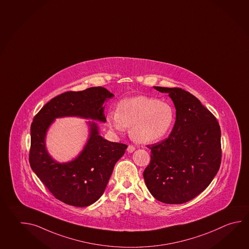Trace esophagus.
<instances>
[{"label": "esophagus", "instance_id": "34e87169", "mask_svg": "<svg viewBox=\"0 0 249 249\" xmlns=\"http://www.w3.org/2000/svg\"><path fill=\"white\" fill-rule=\"evenodd\" d=\"M135 150H136V148H135V146H133V145H128V146H127V152H129V153H132Z\"/></svg>", "mask_w": 249, "mask_h": 249}]
</instances>
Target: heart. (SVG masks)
<instances>
[{
  "label": "heart",
  "instance_id": "heart-1",
  "mask_svg": "<svg viewBox=\"0 0 249 249\" xmlns=\"http://www.w3.org/2000/svg\"><path fill=\"white\" fill-rule=\"evenodd\" d=\"M174 119L175 112L168 102L146 96L125 98L119 102L117 112L107 115L109 127L119 132L130 127L133 139L141 143L162 139L171 129Z\"/></svg>",
  "mask_w": 249,
  "mask_h": 249
}]
</instances>
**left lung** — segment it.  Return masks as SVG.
Here are the masks:
<instances>
[{
  "instance_id": "obj_1",
  "label": "left lung",
  "mask_w": 249,
  "mask_h": 249,
  "mask_svg": "<svg viewBox=\"0 0 249 249\" xmlns=\"http://www.w3.org/2000/svg\"><path fill=\"white\" fill-rule=\"evenodd\" d=\"M167 93L176 107L168 138L154 143L143 171L149 192L159 201L183 204L208 187L221 165V129L198 98L180 88L153 87Z\"/></svg>"
}]
</instances>
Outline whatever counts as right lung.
<instances>
[{"mask_svg": "<svg viewBox=\"0 0 249 249\" xmlns=\"http://www.w3.org/2000/svg\"><path fill=\"white\" fill-rule=\"evenodd\" d=\"M114 95L103 87L63 93L48 102L31 124L29 162L55 198L74 207L95 203L106 190L117 161L127 145L99 135L97 123L88 122L89 135L84 148L71 161L57 162L46 149V135L56 118L80 117L106 122L104 103Z\"/></svg>", "mask_w": 249, "mask_h": 249, "instance_id": "1", "label": "right lung"}]
</instances>
